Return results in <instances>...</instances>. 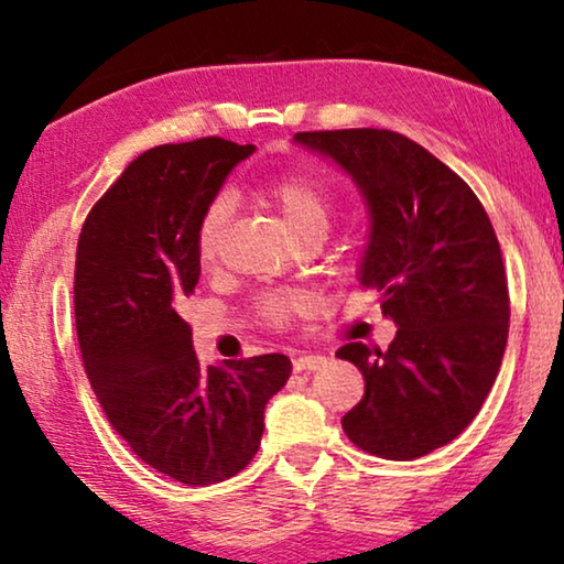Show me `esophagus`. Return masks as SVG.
Masks as SVG:
<instances>
[{"mask_svg": "<svg viewBox=\"0 0 564 564\" xmlns=\"http://www.w3.org/2000/svg\"><path fill=\"white\" fill-rule=\"evenodd\" d=\"M323 361H326V357H313V354H305V357L292 359V369H295V372H313V369L323 367Z\"/></svg>", "mask_w": 564, "mask_h": 564, "instance_id": "1", "label": "esophagus"}]
</instances>
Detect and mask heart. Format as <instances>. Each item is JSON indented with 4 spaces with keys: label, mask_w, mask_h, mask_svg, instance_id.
<instances>
[{
    "label": "heart",
    "mask_w": 564,
    "mask_h": 564,
    "mask_svg": "<svg viewBox=\"0 0 564 564\" xmlns=\"http://www.w3.org/2000/svg\"><path fill=\"white\" fill-rule=\"evenodd\" d=\"M269 203L282 213L300 241L321 243L328 236L338 213V189L323 176L313 172H282L264 182L261 187ZM234 215V203L226 192L215 195L199 213L195 226V249L203 264H213L220 253L223 236ZM257 315L264 326L284 328L305 307V297L300 292L280 290L267 292L257 300Z\"/></svg>",
    "instance_id": "heart-1"
}]
</instances>
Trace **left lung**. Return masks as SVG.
<instances>
[{"mask_svg": "<svg viewBox=\"0 0 564 564\" xmlns=\"http://www.w3.org/2000/svg\"><path fill=\"white\" fill-rule=\"evenodd\" d=\"M351 174L369 207L359 282L382 295L398 334L388 349L336 351L365 377L341 419L354 446L415 459L465 431L496 382L511 300L498 236L469 184L395 130L295 133Z\"/></svg>", "mask_w": 564, "mask_h": 564, "instance_id": "8db88e82", "label": "left lung"}]
</instances>
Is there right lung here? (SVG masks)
I'll return each mask as SVG.
<instances>
[{
	"instance_id": "add662e5",
	"label": "right lung",
	"mask_w": 564,
	"mask_h": 564,
	"mask_svg": "<svg viewBox=\"0 0 564 564\" xmlns=\"http://www.w3.org/2000/svg\"><path fill=\"white\" fill-rule=\"evenodd\" d=\"M253 151L210 135L141 153L76 243L74 315L91 390L145 465L192 488L249 465L269 398L292 372L284 354L199 367L182 318L199 280V213Z\"/></svg>"
}]
</instances>
